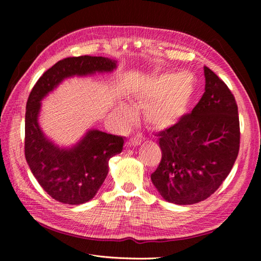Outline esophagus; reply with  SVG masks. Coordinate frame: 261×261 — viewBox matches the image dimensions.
Returning <instances> with one entry per match:
<instances>
[{
    "instance_id": "1",
    "label": "esophagus",
    "mask_w": 261,
    "mask_h": 261,
    "mask_svg": "<svg viewBox=\"0 0 261 261\" xmlns=\"http://www.w3.org/2000/svg\"><path fill=\"white\" fill-rule=\"evenodd\" d=\"M140 144H141V139L138 137H134V138H130L129 140L126 141V146L127 147H135Z\"/></svg>"
}]
</instances>
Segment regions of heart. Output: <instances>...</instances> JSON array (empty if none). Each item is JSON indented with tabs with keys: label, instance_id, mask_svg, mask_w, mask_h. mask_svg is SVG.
<instances>
[{
	"label": "heart",
	"instance_id": "obj_1",
	"mask_svg": "<svg viewBox=\"0 0 261 261\" xmlns=\"http://www.w3.org/2000/svg\"><path fill=\"white\" fill-rule=\"evenodd\" d=\"M195 88L191 74H168L161 76L149 89L141 91L139 97L145 100L154 99L147 109L150 121L159 126H169L183 115L192 100ZM124 115L130 118L132 109L122 106Z\"/></svg>",
	"mask_w": 261,
	"mask_h": 261
}]
</instances>
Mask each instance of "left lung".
Here are the masks:
<instances>
[{"label": "left lung", "mask_w": 261, "mask_h": 261, "mask_svg": "<svg viewBox=\"0 0 261 261\" xmlns=\"http://www.w3.org/2000/svg\"><path fill=\"white\" fill-rule=\"evenodd\" d=\"M206 86L198 103L177 123L158 133L161 161L151 180L176 204L207 199L231 172L240 150V118L226 84L204 66Z\"/></svg>", "instance_id": "left-lung-1"}]
</instances>
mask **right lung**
<instances>
[{"label": "right lung", "instance_id": "right-lung-1", "mask_svg": "<svg viewBox=\"0 0 261 261\" xmlns=\"http://www.w3.org/2000/svg\"><path fill=\"white\" fill-rule=\"evenodd\" d=\"M116 62L103 57L66 58L39 78L31 90L25 117V156L38 183L53 199L81 204L92 199L108 175L109 160L122 152L124 138L89 130L72 149H60L46 139L38 125L40 101L64 78L110 72Z\"/></svg>", "mask_w": 261, "mask_h": 261}]
</instances>
